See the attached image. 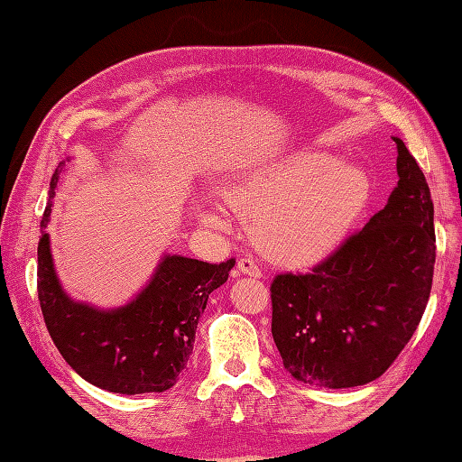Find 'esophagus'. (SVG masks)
I'll return each mask as SVG.
<instances>
[{
    "instance_id": "obj_1",
    "label": "esophagus",
    "mask_w": 462,
    "mask_h": 462,
    "mask_svg": "<svg viewBox=\"0 0 462 462\" xmlns=\"http://www.w3.org/2000/svg\"><path fill=\"white\" fill-rule=\"evenodd\" d=\"M236 270H239L245 275H250V277H260L262 275V270L258 268V263L253 258H246V256L236 260Z\"/></svg>"
}]
</instances>
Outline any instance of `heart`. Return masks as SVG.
<instances>
[{"instance_id":"obj_1","label":"heart","mask_w":462,"mask_h":462,"mask_svg":"<svg viewBox=\"0 0 462 462\" xmlns=\"http://www.w3.org/2000/svg\"><path fill=\"white\" fill-rule=\"evenodd\" d=\"M370 192L360 165L328 152H300L239 177L223 190V200L241 217L257 219L253 236L265 258L306 265L341 241Z\"/></svg>"}]
</instances>
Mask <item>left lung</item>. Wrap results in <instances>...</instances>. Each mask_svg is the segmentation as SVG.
Returning <instances> with one entry per match:
<instances>
[{"mask_svg": "<svg viewBox=\"0 0 462 462\" xmlns=\"http://www.w3.org/2000/svg\"><path fill=\"white\" fill-rule=\"evenodd\" d=\"M387 206L309 273H277L272 335L295 380L329 389L374 382L420 324L436 263L433 202L401 138Z\"/></svg>", "mask_w": 462, "mask_h": 462, "instance_id": "1", "label": "left lung"}]
</instances>
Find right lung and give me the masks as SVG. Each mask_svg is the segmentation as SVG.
Here are the masks:
<instances>
[{
    "label": "right lung",
    "instance_id": "add662e5",
    "mask_svg": "<svg viewBox=\"0 0 462 462\" xmlns=\"http://www.w3.org/2000/svg\"><path fill=\"white\" fill-rule=\"evenodd\" d=\"M63 167L65 162L51 177L42 229L50 221ZM233 265L235 258L209 263L165 256L141 295L123 309L104 312L65 295L53 270L50 236L42 231L38 300L51 341L80 377L111 393H162L187 368L209 292L227 282Z\"/></svg>",
    "mask_w": 462,
    "mask_h": 462
}]
</instances>
